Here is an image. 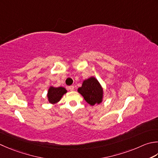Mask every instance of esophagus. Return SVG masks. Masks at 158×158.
Wrapping results in <instances>:
<instances>
[{
    "mask_svg": "<svg viewBox=\"0 0 158 158\" xmlns=\"http://www.w3.org/2000/svg\"><path fill=\"white\" fill-rule=\"evenodd\" d=\"M69 90H70V91H73L74 89H75V87H74L73 85H70V86H69Z\"/></svg>",
    "mask_w": 158,
    "mask_h": 158,
    "instance_id": "1",
    "label": "esophagus"
}]
</instances>
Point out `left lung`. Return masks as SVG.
Instances as JSON below:
<instances>
[{
    "mask_svg": "<svg viewBox=\"0 0 158 158\" xmlns=\"http://www.w3.org/2000/svg\"><path fill=\"white\" fill-rule=\"evenodd\" d=\"M77 92L92 106L100 104L103 101V88L98 79L93 76L83 80L81 86L78 88Z\"/></svg>",
    "mask_w": 158,
    "mask_h": 158,
    "instance_id": "left-lung-1",
    "label": "left lung"
}]
</instances>
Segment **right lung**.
I'll return each instance as SVG.
<instances>
[{
    "label": "right lung",
    "instance_id": "1",
    "mask_svg": "<svg viewBox=\"0 0 158 158\" xmlns=\"http://www.w3.org/2000/svg\"><path fill=\"white\" fill-rule=\"evenodd\" d=\"M67 90L64 87H54L50 86L47 92V99L49 103L55 104L61 100L63 96L67 93Z\"/></svg>",
    "mask_w": 158,
    "mask_h": 158
}]
</instances>
